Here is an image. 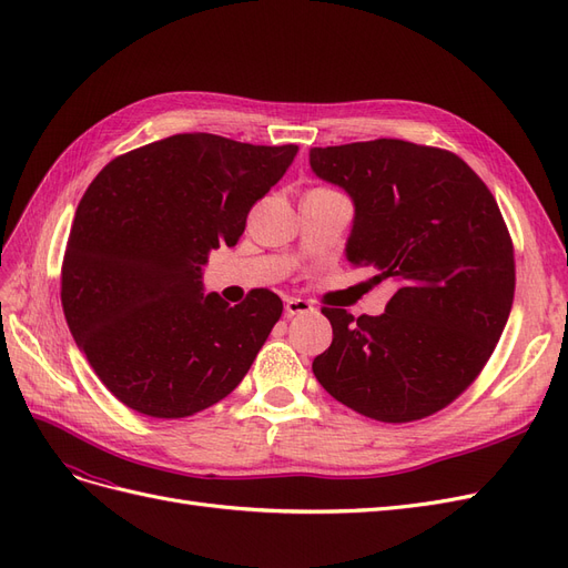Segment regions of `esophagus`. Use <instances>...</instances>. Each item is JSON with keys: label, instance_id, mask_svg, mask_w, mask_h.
<instances>
[{"label": "esophagus", "instance_id": "1", "mask_svg": "<svg viewBox=\"0 0 568 568\" xmlns=\"http://www.w3.org/2000/svg\"><path fill=\"white\" fill-rule=\"evenodd\" d=\"M284 311H286V317H294V315H303V313H311L313 311V305L307 303V301H303V298H286L284 301Z\"/></svg>", "mask_w": 568, "mask_h": 568}]
</instances>
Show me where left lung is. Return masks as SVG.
<instances>
[{
    "instance_id": "left-lung-1",
    "label": "left lung",
    "mask_w": 568,
    "mask_h": 568,
    "mask_svg": "<svg viewBox=\"0 0 568 568\" xmlns=\"http://www.w3.org/2000/svg\"><path fill=\"white\" fill-rule=\"evenodd\" d=\"M320 180L353 199V265L393 296L379 317L322 307L332 346L313 372L338 403L403 424L450 405L493 355L514 301V246L500 209L455 153L403 140L311 149Z\"/></svg>"
}]
</instances>
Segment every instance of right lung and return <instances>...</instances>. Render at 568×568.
I'll list each match as a JSON object with an SVG mask.
<instances>
[{
    "instance_id": "obj_1",
    "label": "right lung",
    "mask_w": 568,
    "mask_h": 568,
    "mask_svg": "<svg viewBox=\"0 0 568 568\" xmlns=\"http://www.w3.org/2000/svg\"><path fill=\"white\" fill-rule=\"evenodd\" d=\"M296 153V144L173 134L113 159L88 186L61 303L78 348L120 403L180 419L242 384L284 305L267 288L234 307L203 294V265L239 242L253 203Z\"/></svg>"
}]
</instances>
